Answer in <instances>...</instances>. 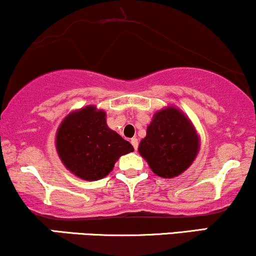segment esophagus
I'll list each match as a JSON object with an SVG mask.
<instances>
[{
	"instance_id": "esophagus-1",
	"label": "esophagus",
	"mask_w": 256,
	"mask_h": 256,
	"mask_svg": "<svg viewBox=\"0 0 256 256\" xmlns=\"http://www.w3.org/2000/svg\"><path fill=\"white\" fill-rule=\"evenodd\" d=\"M130 142H132V145H133L134 150H136V148H138V144H139V142H138V139H136V138H133V139L130 140Z\"/></svg>"
}]
</instances>
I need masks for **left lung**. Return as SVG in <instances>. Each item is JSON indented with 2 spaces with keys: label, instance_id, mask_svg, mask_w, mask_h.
Returning a JSON list of instances; mask_svg holds the SVG:
<instances>
[{
  "label": "left lung",
  "instance_id": "1",
  "mask_svg": "<svg viewBox=\"0 0 256 256\" xmlns=\"http://www.w3.org/2000/svg\"><path fill=\"white\" fill-rule=\"evenodd\" d=\"M138 151L156 175L174 178L193 164L200 151V136L182 110L168 105L154 112Z\"/></svg>",
  "mask_w": 256,
  "mask_h": 256
}]
</instances>
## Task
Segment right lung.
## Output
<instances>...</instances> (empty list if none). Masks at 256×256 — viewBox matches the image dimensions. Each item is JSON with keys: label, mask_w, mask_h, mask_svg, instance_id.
Masks as SVG:
<instances>
[{"label": "right lung", "mask_w": 256, "mask_h": 256, "mask_svg": "<svg viewBox=\"0 0 256 256\" xmlns=\"http://www.w3.org/2000/svg\"><path fill=\"white\" fill-rule=\"evenodd\" d=\"M55 146L60 159L84 181H98L112 171L121 156L133 146L106 124V112L96 105L73 110L56 132Z\"/></svg>", "instance_id": "1"}]
</instances>
